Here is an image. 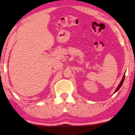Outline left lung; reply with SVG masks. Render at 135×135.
<instances>
[{
	"label": "left lung",
	"mask_w": 135,
	"mask_h": 135,
	"mask_svg": "<svg viewBox=\"0 0 135 135\" xmlns=\"http://www.w3.org/2000/svg\"><path fill=\"white\" fill-rule=\"evenodd\" d=\"M125 73H126V72L124 73V75H123V78H122V80H121V81H120V84H118V86H117V89H115V90L114 91V93H115V92H117V91L120 89V88H121V86H122V84H123V82H124V78H125Z\"/></svg>",
	"instance_id": "obj_1"
}]
</instances>
